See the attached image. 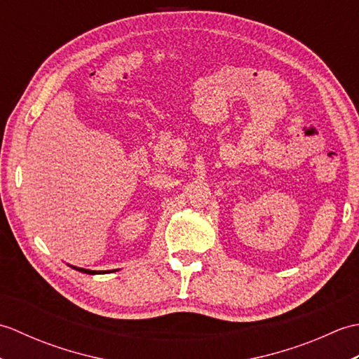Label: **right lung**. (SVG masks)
I'll return each mask as SVG.
<instances>
[{
  "mask_svg": "<svg viewBox=\"0 0 359 359\" xmlns=\"http://www.w3.org/2000/svg\"><path fill=\"white\" fill-rule=\"evenodd\" d=\"M74 269H75V266H74ZM75 270H79V271H85V273H89V274L95 273V271H90V270H85V269H75Z\"/></svg>",
  "mask_w": 359,
  "mask_h": 359,
  "instance_id": "right-lung-1",
  "label": "right lung"
}]
</instances>
